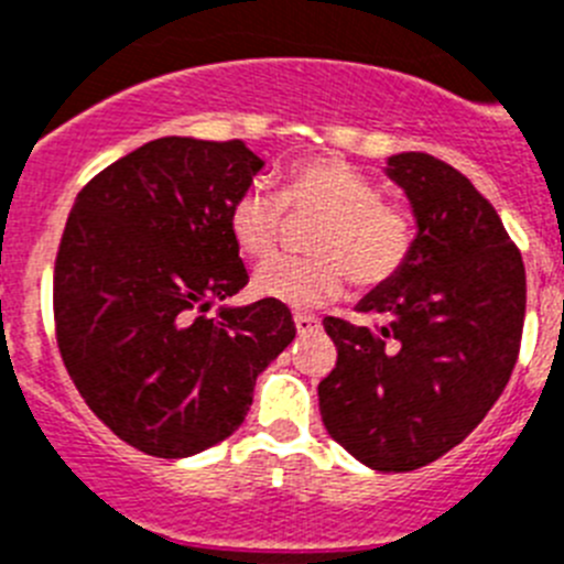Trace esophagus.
Masks as SVG:
<instances>
[{"mask_svg":"<svg viewBox=\"0 0 564 564\" xmlns=\"http://www.w3.org/2000/svg\"><path fill=\"white\" fill-rule=\"evenodd\" d=\"M294 328H297V334H314L319 328V317H314V314H294Z\"/></svg>","mask_w":564,"mask_h":564,"instance_id":"34e87169","label":"esophagus"}]
</instances>
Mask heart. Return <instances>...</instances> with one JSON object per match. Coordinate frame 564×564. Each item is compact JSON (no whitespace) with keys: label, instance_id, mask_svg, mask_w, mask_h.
<instances>
[{"label":"heart","instance_id":"b5f03b06","mask_svg":"<svg viewBox=\"0 0 564 564\" xmlns=\"http://www.w3.org/2000/svg\"><path fill=\"white\" fill-rule=\"evenodd\" d=\"M317 216L306 232V258H275L256 272L261 297L292 308L334 301L351 278L379 289L408 270L419 230L408 210L379 199V187L337 156H314L283 174L281 196L252 185L232 199L227 230L247 258H270L283 232V213Z\"/></svg>","mask_w":564,"mask_h":564}]
</instances>
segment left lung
<instances>
[{
    "instance_id": "left-lung-1",
    "label": "left lung",
    "mask_w": 564,
    "mask_h": 564,
    "mask_svg": "<svg viewBox=\"0 0 564 564\" xmlns=\"http://www.w3.org/2000/svg\"><path fill=\"white\" fill-rule=\"evenodd\" d=\"M419 245L408 270L373 289L354 326L326 317L337 365L317 384L328 435L365 466L410 471L458 446L503 393L520 354L525 267L489 199L444 160H388Z\"/></svg>"
}]
</instances>
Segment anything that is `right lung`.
<instances>
[{
    "label": "right lung",
    "instance_id": "obj_1",
    "mask_svg": "<svg viewBox=\"0 0 564 564\" xmlns=\"http://www.w3.org/2000/svg\"><path fill=\"white\" fill-rule=\"evenodd\" d=\"M263 162L241 140L160 137L86 182L53 275L67 373L120 441L187 458L236 433L256 379L294 339L283 303L221 308L250 275L227 210Z\"/></svg>",
    "mask_w": 564,
    "mask_h": 564
}]
</instances>
